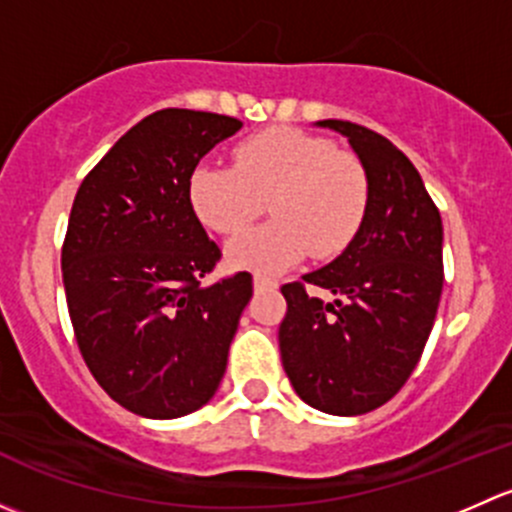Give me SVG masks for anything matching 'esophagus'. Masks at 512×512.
I'll use <instances>...</instances> for the list:
<instances>
[{
	"label": "esophagus",
	"mask_w": 512,
	"mask_h": 512,
	"mask_svg": "<svg viewBox=\"0 0 512 512\" xmlns=\"http://www.w3.org/2000/svg\"><path fill=\"white\" fill-rule=\"evenodd\" d=\"M272 287H277L275 280H270V277L265 275H255V289H272Z\"/></svg>",
	"instance_id": "esophagus-1"
}]
</instances>
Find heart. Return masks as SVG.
<instances>
[{
    "label": "heart",
    "instance_id": "obj_1",
    "mask_svg": "<svg viewBox=\"0 0 512 512\" xmlns=\"http://www.w3.org/2000/svg\"><path fill=\"white\" fill-rule=\"evenodd\" d=\"M195 218L232 235L270 203L272 220L240 232L227 260L275 275L307 252L329 260L347 250L369 213L366 165L334 141L299 128H267L235 148V165L200 163L188 178Z\"/></svg>",
    "mask_w": 512,
    "mask_h": 512
}]
</instances>
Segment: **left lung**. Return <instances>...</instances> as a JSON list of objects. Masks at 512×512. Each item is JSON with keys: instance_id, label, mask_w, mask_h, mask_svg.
<instances>
[{"instance_id": "1", "label": "left lung", "mask_w": 512, "mask_h": 512, "mask_svg": "<svg viewBox=\"0 0 512 512\" xmlns=\"http://www.w3.org/2000/svg\"><path fill=\"white\" fill-rule=\"evenodd\" d=\"M349 138L371 183L352 245L322 270L282 285L280 352L312 409L359 416L384 406L416 369L443 289V225L409 158L352 121H319ZM332 291L324 303L316 292Z\"/></svg>"}]
</instances>
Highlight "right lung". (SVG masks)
I'll return each instance as SVG.
<instances>
[{
	"instance_id": "add662e5",
	"label": "right lung",
	"mask_w": 512,
	"mask_h": 512,
	"mask_svg": "<svg viewBox=\"0 0 512 512\" xmlns=\"http://www.w3.org/2000/svg\"><path fill=\"white\" fill-rule=\"evenodd\" d=\"M240 128L220 113H151L98 160L71 205L61 270L76 344L98 386L138 416L193 414L225 374L252 275L200 285L223 252L190 208L188 178Z\"/></svg>"
}]
</instances>
